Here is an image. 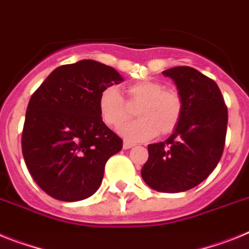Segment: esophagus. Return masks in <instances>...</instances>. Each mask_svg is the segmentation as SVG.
Returning a JSON list of instances; mask_svg holds the SVG:
<instances>
[{"label":"esophagus","instance_id":"obj_1","mask_svg":"<svg viewBox=\"0 0 249 249\" xmlns=\"http://www.w3.org/2000/svg\"><path fill=\"white\" fill-rule=\"evenodd\" d=\"M131 147H134V143H131V142H128V141H124V143H123V148H124V149H130Z\"/></svg>","mask_w":249,"mask_h":249}]
</instances>
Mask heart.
Wrapping results in <instances>:
<instances>
[{
    "label": "heart",
    "instance_id": "b5f03b06",
    "mask_svg": "<svg viewBox=\"0 0 249 249\" xmlns=\"http://www.w3.org/2000/svg\"><path fill=\"white\" fill-rule=\"evenodd\" d=\"M126 100L115 87H106L99 96V111L102 121L119 128L129 120L131 108L137 107L138 120L121 128L120 134L128 141H148L157 133L171 134L179 124L183 101L175 89H164L163 83L144 79L125 87Z\"/></svg>",
    "mask_w": 249,
    "mask_h": 249
}]
</instances>
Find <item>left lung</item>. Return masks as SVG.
<instances>
[{
	"instance_id": "8db88e82",
	"label": "left lung",
	"mask_w": 249,
	"mask_h": 249,
	"mask_svg": "<svg viewBox=\"0 0 249 249\" xmlns=\"http://www.w3.org/2000/svg\"><path fill=\"white\" fill-rule=\"evenodd\" d=\"M183 101L179 124L166 142L148 145L142 177L160 192H182L201 183L214 171L224 150L228 108L218 85L191 67L162 72Z\"/></svg>"
}]
</instances>
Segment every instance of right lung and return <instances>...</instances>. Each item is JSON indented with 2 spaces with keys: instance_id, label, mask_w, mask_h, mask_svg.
<instances>
[{
  "instance_id": "right-lung-1",
  "label": "right lung",
  "mask_w": 249,
  "mask_h": 249,
  "mask_svg": "<svg viewBox=\"0 0 249 249\" xmlns=\"http://www.w3.org/2000/svg\"><path fill=\"white\" fill-rule=\"evenodd\" d=\"M124 78L91 59L60 66L29 101L22 154L35 182L60 201H79L100 187L107 160L123 141L102 121L101 91Z\"/></svg>"
}]
</instances>
